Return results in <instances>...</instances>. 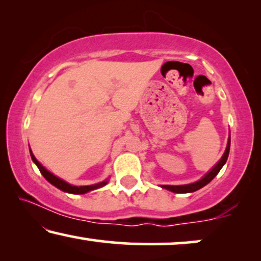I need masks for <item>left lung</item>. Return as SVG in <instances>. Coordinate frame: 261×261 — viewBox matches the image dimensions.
<instances>
[{"mask_svg":"<svg viewBox=\"0 0 261 261\" xmlns=\"http://www.w3.org/2000/svg\"><path fill=\"white\" fill-rule=\"evenodd\" d=\"M229 149H230V135H229V138H228V144H227L226 151H224L222 158L220 159V162L217 163L216 165L214 166L204 177L202 178V179H199L198 181H195V183L187 184V185H160V187L166 189V190L176 192V194H188V192H194V191L199 190V189L205 187L206 184L210 183V181H212L214 178L216 177V174L220 172V170L222 169V166L227 162L228 155H229Z\"/></svg>","mask_w":261,"mask_h":261,"instance_id":"obj_1","label":"left lung"}]
</instances>
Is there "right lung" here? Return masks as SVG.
<instances>
[{
  "instance_id": "1",
  "label": "right lung",
  "mask_w": 261,
  "mask_h": 261,
  "mask_svg": "<svg viewBox=\"0 0 261 261\" xmlns=\"http://www.w3.org/2000/svg\"><path fill=\"white\" fill-rule=\"evenodd\" d=\"M31 152V156H32V160L35 163V165L38 166L39 171H40L42 176L45 177V179L49 181L52 185H55L56 188L60 189L62 191H65V192H69V194H74V195H82V194H85V192H89L91 190H95V189H98V188H102L105 187V185L108 183V180H105V181H101V183L98 184H95V185H87V187H74V185H71L69 183H66L65 180L60 179V178L56 177L55 174L49 172V171H47L45 169L44 166L41 165L40 163L38 162L37 158L33 155V153H32V151L30 149Z\"/></svg>"
}]
</instances>
